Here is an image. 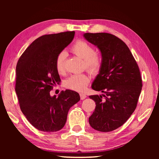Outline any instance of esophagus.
<instances>
[{"label": "esophagus", "instance_id": "obj_1", "mask_svg": "<svg viewBox=\"0 0 159 159\" xmlns=\"http://www.w3.org/2000/svg\"><path fill=\"white\" fill-rule=\"evenodd\" d=\"M80 99L84 100L85 98H86L87 96L85 95V94H84V93H80Z\"/></svg>", "mask_w": 159, "mask_h": 159}]
</instances>
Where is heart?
I'll return each instance as SVG.
<instances>
[{"mask_svg":"<svg viewBox=\"0 0 159 159\" xmlns=\"http://www.w3.org/2000/svg\"><path fill=\"white\" fill-rule=\"evenodd\" d=\"M71 52L84 60V67L91 74H96L102 65V57L95 52L93 47L83 40H77L70 48ZM66 53L60 52L55 60V67L59 74H63L66 71ZM89 83V78L84 74H73L65 80L64 85L67 89L76 92H83Z\"/></svg>","mask_w":159,"mask_h":159,"instance_id":"b5f03b06","label":"heart"}]
</instances>
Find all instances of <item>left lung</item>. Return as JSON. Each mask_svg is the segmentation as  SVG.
<instances>
[{
	"label": "left lung",
	"instance_id": "obj_1",
	"mask_svg": "<svg viewBox=\"0 0 159 159\" xmlns=\"http://www.w3.org/2000/svg\"><path fill=\"white\" fill-rule=\"evenodd\" d=\"M83 36L97 46L102 57L92 87L104 95L89 96L96 106L89 123L96 130L112 131L122 126L136 109L143 85L139 66L127 45L116 35L87 33Z\"/></svg>",
	"mask_w": 159,
	"mask_h": 159
}]
</instances>
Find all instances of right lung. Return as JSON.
<instances>
[{
  "label": "right lung",
  "mask_w": 159,
  "mask_h": 159,
  "mask_svg": "<svg viewBox=\"0 0 159 159\" xmlns=\"http://www.w3.org/2000/svg\"><path fill=\"white\" fill-rule=\"evenodd\" d=\"M74 31L44 35L33 41L16 66V92L20 109L33 126L43 132H56L66 124L67 113L80 100L77 92L62 91L50 96L61 79L55 67L57 55L68 46Z\"/></svg>",
  "instance_id": "add662e5"
}]
</instances>
